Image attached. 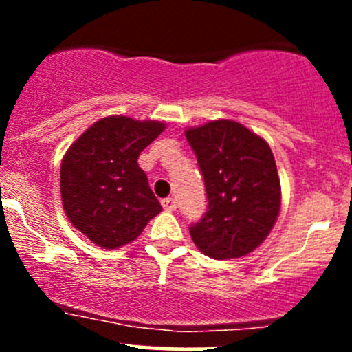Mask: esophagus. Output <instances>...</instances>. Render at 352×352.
Returning a JSON list of instances; mask_svg holds the SVG:
<instances>
[{"label": "esophagus", "instance_id": "obj_1", "mask_svg": "<svg viewBox=\"0 0 352 352\" xmlns=\"http://www.w3.org/2000/svg\"><path fill=\"white\" fill-rule=\"evenodd\" d=\"M162 206H163V209H166V211H175L177 209V202L173 197L162 199Z\"/></svg>", "mask_w": 352, "mask_h": 352}]
</instances>
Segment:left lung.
<instances>
[{"label":"left lung","mask_w":352,"mask_h":352,"mask_svg":"<svg viewBox=\"0 0 352 352\" xmlns=\"http://www.w3.org/2000/svg\"><path fill=\"white\" fill-rule=\"evenodd\" d=\"M204 177L208 211L189 226L194 243L218 261L243 257L265 240L281 208L269 144L235 120L186 131Z\"/></svg>","instance_id":"left-lung-1"}]
</instances>
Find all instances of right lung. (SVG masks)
<instances>
[{"mask_svg": "<svg viewBox=\"0 0 352 352\" xmlns=\"http://www.w3.org/2000/svg\"><path fill=\"white\" fill-rule=\"evenodd\" d=\"M163 129L158 120L105 117L88 127L63 158V208L74 228L98 247L131 243L162 211L138 156Z\"/></svg>", "mask_w": 352, "mask_h": 352, "instance_id": "1", "label": "right lung"}]
</instances>
